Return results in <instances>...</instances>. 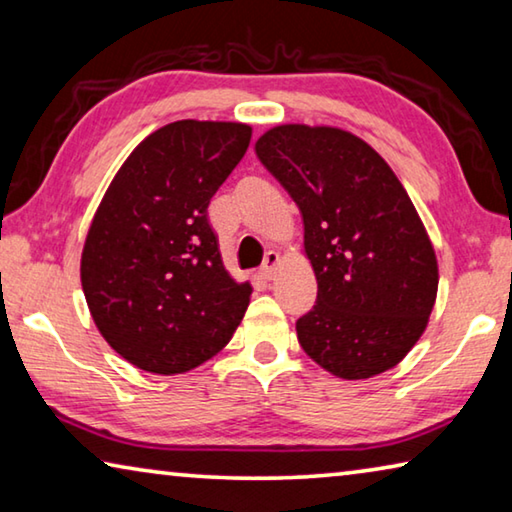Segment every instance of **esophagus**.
I'll return each mask as SVG.
<instances>
[{"label":"esophagus","mask_w":512,"mask_h":512,"mask_svg":"<svg viewBox=\"0 0 512 512\" xmlns=\"http://www.w3.org/2000/svg\"><path fill=\"white\" fill-rule=\"evenodd\" d=\"M277 264H280V253H275V250L266 253L264 264H262V268H259V275H262V280H273L275 271H277Z\"/></svg>","instance_id":"esophagus-1"}]
</instances>
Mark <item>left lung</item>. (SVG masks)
Returning a JSON list of instances; mask_svg holds the SVG:
<instances>
[{
    "mask_svg": "<svg viewBox=\"0 0 512 512\" xmlns=\"http://www.w3.org/2000/svg\"><path fill=\"white\" fill-rule=\"evenodd\" d=\"M257 158L300 207L318 298L298 341L339 379L397 366L427 329L438 259L400 178L361 137L336 126L280 124Z\"/></svg>",
    "mask_w": 512,
    "mask_h": 512,
    "instance_id": "1",
    "label": "left lung"
}]
</instances>
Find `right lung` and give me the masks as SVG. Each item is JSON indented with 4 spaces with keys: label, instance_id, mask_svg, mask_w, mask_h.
<instances>
[{
    "label": "right lung",
    "instance_id": "1",
    "mask_svg": "<svg viewBox=\"0 0 512 512\" xmlns=\"http://www.w3.org/2000/svg\"><path fill=\"white\" fill-rule=\"evenodd\" d=\"M241 121L180 119L135 146L94 212L81 284L119 357L183 375L221 352L244 318L250 282L225 271L207 205L250 144Z\"/></svg>",
    "mask_w": 512,
    "mask_h": 512
}]
</instances>
